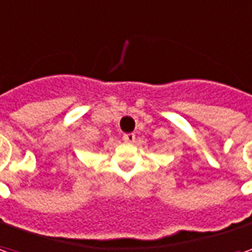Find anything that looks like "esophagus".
I'll return each mask as SVG.
<instances>
[{
    "label": "esophagus",
    "mask_w": 252,
    "mask_h": 252,
    "mask_svg": "<svg viewBox=\"0 0 252 252\" xmlns=\"http://www.w3.org/2000/svg\"><path fill=\"white\" fill-rule=\"evenodd\" d=\"M123 139H124V142H126V143H133L135 142V133H124Z\"/></svg>",
    "instance_id": "1"
}]
</instances>
